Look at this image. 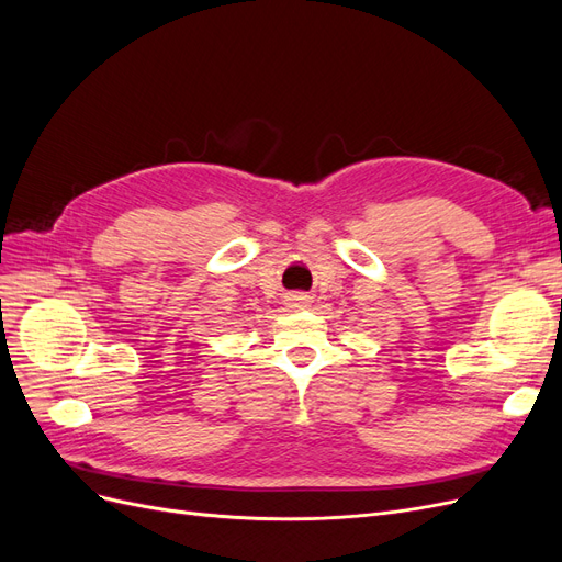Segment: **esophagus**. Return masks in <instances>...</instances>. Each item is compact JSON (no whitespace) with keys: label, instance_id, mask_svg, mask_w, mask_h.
Listing matches in <instances>:
<instances>
[{"label":"esophagus","instance_id":"34e87169","mask_svg":"<svg viewBox=\"0 0 562 562\" xmlns=\"http://www.w3.org/2000/svg\"><path fill=\"white\" fill-rule=\"evenodd\" d=\"M310 302L312 300L307 295H291V297H288V304H291V307H295V310H304Z\"/></svg>","mask_w":562,"mask_h":562}]
</instances>
